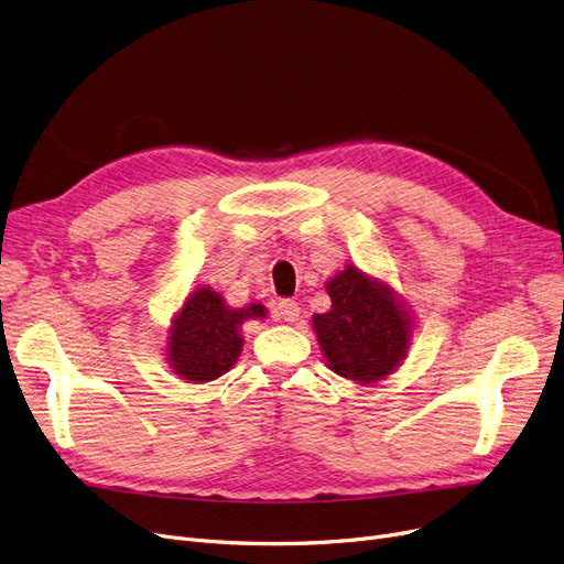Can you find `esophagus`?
Wrapping results in <instances>:
<instances>
[{"label":"esophagus","mask_w":564,"mask_h":564,"mask_svg":"<svg viewBox=\"0 0 564 564\" xmlns=\"http://www.w3.org/2000/svg\"><path fill=\"white\" fill-rule=\"evenodd\" d=\"M274 315H276V319H283V322H297L300 319V306H297V302H292V300H281L274 308Z\"/></svg>","instance_id":"esophagus-1"}]
</instances>
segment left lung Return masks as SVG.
<instances>
[{"instance_id": "obj_1", "label": "left lung", "mask_w": 564, "mask_h": 564, "mask_svg": "<svg viewBox=\"0 0 564 564\" xmlns=\"http://www.w3.org/2000/svg\"><path fill=\"white\" fill-rule=\"evenodd\" d=\"M329 313H315L313 327L329 368L357 383L391 375L406 357L411 319L395 292L347 264L329 283Z\"/></svg>"}]
</instances>
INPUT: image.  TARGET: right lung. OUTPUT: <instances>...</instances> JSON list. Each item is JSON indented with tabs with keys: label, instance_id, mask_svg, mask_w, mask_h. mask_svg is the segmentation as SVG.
<instances>
[{
	"label": "right lung",
	"instance_id": "obj_1",
	"mask_svg": "<svg viewBox=\"0 0 564 564\" xmlns=\"http://www.w3.org/2000/svg\"><path fill=\"white\" fill-rule=\"evenodd\" d=\"M264 313L262 304L230 308L213 288H196L169 329L166 357L173 372L192 383L221 377L242 351L240 324L262 319Z\"/></svg>",
	"mask_w": 564,
	"mask_h": 564
}]
</instances>
